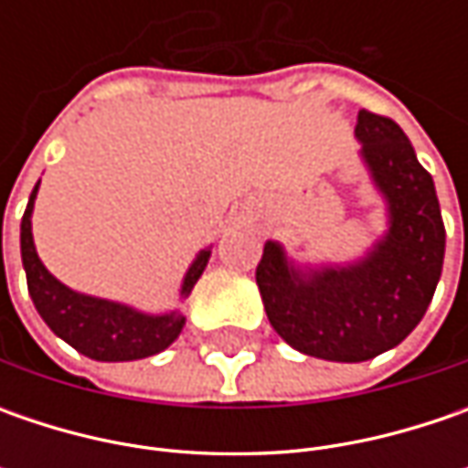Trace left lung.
Listing matches in <instances>:
<instances>
[{"label":"left lung","instance_id":"obj_1","mask_svg":"<svg viewBox=\"0 0 468 468\" xmlns=\"http://www.w3.org/2000/svg\"><path fill=\"white\" fill-rule=\"evenodd\" d=\"M354 135L386 200V234L344 265H297L268 239L255 271L273 331L292 349L328 362H367L399 346L427 313L445 255L435 182L404 130L362 109Z\"/></svg>","mask_w":468,"mask_h":468}]
</instances>
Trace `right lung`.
I'll return each mask as SVG.
<instances>
[{
	"instance_id": "1",
	"label": "right lung",
	"mask_w": 468,
	"mask_h": 468,
	"mask_svg": "<svg viewBox=\"0 0 468 468\" xmlns=\"http://www.w3.org/2000/svg\"><path fill=\"white\" fill-rule=\"evenodd\" d=\"M41 185V179H38ZM38 185L30 192L23 224H20V255H23V268H26L27 292L36 304L44 323L57 333L62 341H67L72 349H78L85 356L96 362H133V359H145L158 351L171 346L179 333L185 328V314L179 310H171L164 314L140 313L130 304L112 302V299L90 297L80 294L62 281L54 279L36 252L33 244V203L38 195ZM210 247L200 250L197 258L187 268L179 297L187 299L192 286L206 271Z\"/></svg>"
}]
</instances>
